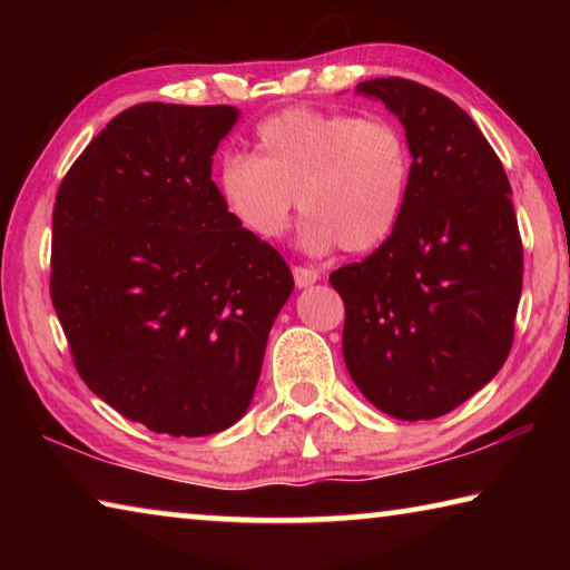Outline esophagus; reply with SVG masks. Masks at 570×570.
<instances>
[{"mask_svg": "<svg viewBox=\"0 0 570 570\" xmlns=\"http://www.w3.org/2000/svg\"><path fill=\"white\" fill-rule=\"evenodd\" d=\"M294 282L298 288L312 286L314 282H320V272L312 266H294Z\"/></svg>", "mask_w": 570, "mask_h": 570, "instance_id": "obj_1", "label": "esophagus"}]
</instances>
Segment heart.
Segmentation results:
<instances>
[{
  "label": "heart",
  "mask_w": 570,
  "mask_h": 570,
  "mask_svg": "<svg viewBox=\"0 0 570 570\" xmlns=\"http://www.w3.org/2000/svg\"><path fill=\"white\" fill-rule=\"evenodd\" d=\"M414 158L390 118L288 108L256 128V153H230L216 186L226 214L256 240L284 236L296 208L302 244L370 254L387 244L407 210Z\"/></svg>",
  "instance_id": "b5f03b06"
}]
</instances>
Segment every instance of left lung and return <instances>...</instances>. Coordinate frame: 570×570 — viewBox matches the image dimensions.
Returning a JSON list of instances; mask_svg holds the SVG:
<instances>
[{"mask_svg":"<svg viewBox=\"0 0 570 570\" xmlns=\"http://www.w3.org/2000/svg\"><path fill=\"white\" fill-rule=\"evenodd\" d=\"M407 132V210L387 244L330 276L344 302V362L397 420H435L505 364L523 288L505 168L470 115L404 77L360 82Z\"/></svg>","mask_w":570,"mask_h":570,"instance_id":"1","label":"left lung"}]
</instances>
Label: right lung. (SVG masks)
I'll return each instance as SVG.
<instances>
[{"label": "right lung", "instance_id": "add662e5", "mask_svg": "<svg viewBox=\"0 0 570 570\" xmlns=\"http://www.w3.org/2000/svg\"><path fill=\"white\" fill-rule=\"evenodd\" d=\"M230 105L140 102L92 138L57 190L50 296L75 370L158 435L240 420L294 288L210 180Z\"/></svg>", "mask_w": 570, "mask_h": 570}]
</instances>
